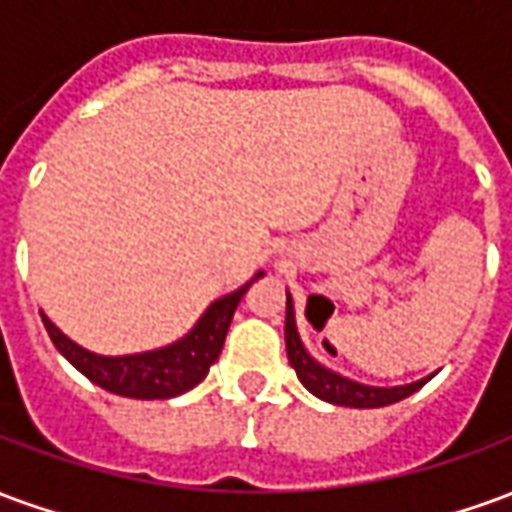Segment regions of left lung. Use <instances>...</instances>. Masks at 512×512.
<instances>
[{"label": "left lung", "mask_w": 512, "mask_h": 512, "mask_svg": "<svg viewBox=\"0 0 512 512\" xmlns=\"http://www.w3.org/2000/svg\"><path fill=\"white\" fill-rule=\"evenodd\" d=\"M285 348H288L290 367L296 370V376L312 395L321 397L326 403L348 408H381L389 403H397L403 397L414 395L419 386H425L433 376L419 378L414 384L403 386H370L354 378H345L340 373H334L326 365H321L315 356L301 343L299 326H296V310H293V299L288 293V312H285Z\"/></svg>", "instance_id": "obj_1"}]
</instances>
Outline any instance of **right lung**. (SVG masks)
Instances as JSON below:
<instances>
[{"mask_svg": "<svg viewBox=\"0 0 512 512\" xmlns=\"http://www.w3.org/2000/svg\"><path fill=\"white\" fill-rule=\"evenodd\" d=\"M260 277H263V271H257L255 277L238 290L213 301L200 315V321L191 326V332L183 334L180 340L156 348V351H142V354H93L79 343H73L68 334H62L49 321L46 312H40V318H43L51 343L57 345V351L93 384L106 392L136 397V400H169V397H178L194 389L208 376L211 365L222 354L224 337H227L238 301L244 299L246 290Z\"/></svg>", "mask_w": 512, "mask_h": 512, "instance_id": "add662e5", "label": "right lung"}]
</instances>
